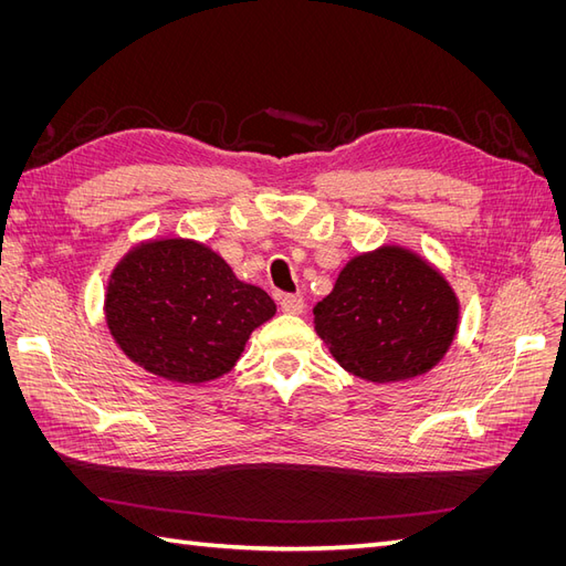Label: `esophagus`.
Returning <instances> with one entry per match:
<instances>
[{
    "mask_svg": "<svg viewBox=\"0 0 566 566\" xmlns=\"http://www.w3.org/2000/svg\"><path fill=\"white\" fill-rule=\"evenodd\" d=\"M281 310L290 316H300L304 312V300L302 295H283L281 297Z\"/></svg>",
    "mask_w": 566,
    "mask_h": 566,
    "instance_id": "1",
    "label": "esophagus"
}]
</instances>
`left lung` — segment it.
Wrapping results in <instances>:
<instances>
[{"label":"left lung","mask_w":566,"mask_h":566,"mask_svg":"<svg viewBox=\"0 0 566 566\" xmlns=\"http://www.w3.org/2000/svg\"><path fill=\"white\" fill-rule=\"evenodd\" d=\"M449 281L399 245L356 254L333 293L314 306V328L335 361L370 382H401L432 370L458 333Z\"/></svg>","instance_id":"8db88e82"}]
</instances>
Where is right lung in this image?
Instances as JSON below:
<instances>
[{"mask_svg":"<svg viewBox=\"0 0 566 566\" xmlns=\"http://www.w3.org/2000/svg\"><path fill=\"white\" fill-rule=\"evenodd\" d=\"M106 323L129 361L169 382L221 378L276 304L235 279L221 256L188 238L134 245L113 269Z\"/></svg>","mask_w":566,"mask_h":566,"instance_id":"add662e5","label":"right lung"}]
</instances>
